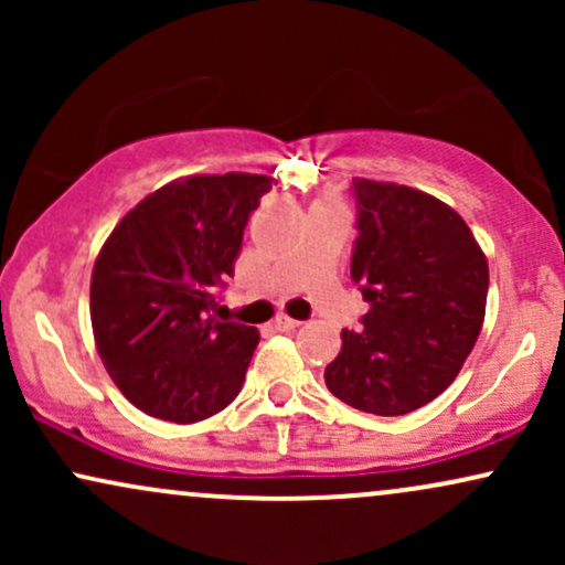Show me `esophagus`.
Returning a JSON list of instances; mask_svg holds the SVG:
<instances>
[{
	"label": "esophagus",
	"mask_w": 565,
	"mask_h": 565,
	"mask_svg": "<svg viewBox=\"0 0 565 565\" xmlns=\"http://www.w3.org/2000/svg\"><path fill=\"white\" fill-rule=\"evenodd\" d=\"M297 327H300V321L289 319V316H276L274 319L276 332H291V329H297Z\"/></svg>",
	"instance_id": "34e87169"
}]
</instances>
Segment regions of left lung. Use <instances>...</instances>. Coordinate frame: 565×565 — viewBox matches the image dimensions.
<instances>
[{"instance_id":"left-lung-1","label":"left lung","mask_w":565,"mask_h":565,"mask_svg":"<svg viewBox=\"0 0 565 565\" xmlns=\"http://www.w3.org/2000/svg\"><path fill=\"white\" fill-rule=\"evenodd\" d=\"M350 278L369 310L342 329L327 387L348 406L398 417L451 385L483 327L489 265L462 217L414 188L353 180Z\"/></svg>"}]
</instances>
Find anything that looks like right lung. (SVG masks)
I'll list each match as a JSON object with an SVG mask.
<instances>
[{"label":"right lung","mask_w":565,"mask_h":565,"mask_svg":"<svg viewBox=\"0 0 565 565\" xmlns=\"http://www.w3.org/2000/svg\"><path fill=\"white\" fill-rule=\"evenodd\" d=\"M270 185L244 172L174 180L103 244L89 287L95 345L116 387L151 417L199 423L242 391L260 334L212 313Z\"/></svg>","instance_id":"1"}]
</instances>
